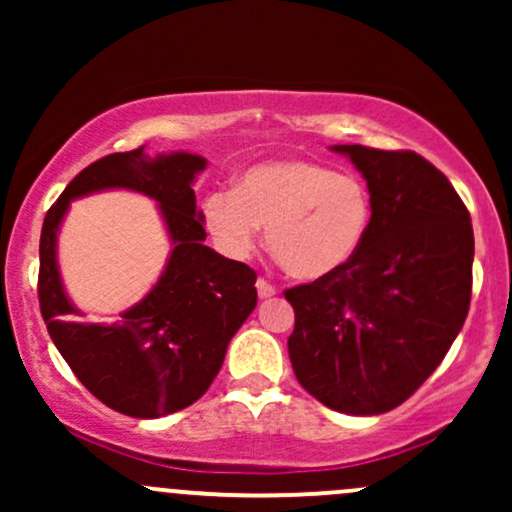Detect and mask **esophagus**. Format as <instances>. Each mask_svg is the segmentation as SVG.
<instances>
[{"label":"esophagus","instance_id":"obj_1","mask_svg":"<svg viewBox=\"0 0 512 512\" xmlns=\"http://www.w3.org/2000/svg\"><path fill=\"white\" fill-rule=\"evenodd\" d=\"M255 286H257V296H260V298H272L274 293H276L274 286L267 284V281H264V279H257Z\"/></svg>","mask_w":512,"mask_h":512}]
</instances>
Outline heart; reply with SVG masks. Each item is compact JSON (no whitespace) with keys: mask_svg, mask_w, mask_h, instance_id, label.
Segmentation results:
<instances>
[{"mask_svg":"<svg viewBox=\"0 0 512 512\" xmlns=\"http://www.w3.org/2000/svg\"><path fill=\"white\" fill-rule=\"evenodd\" d=\"M202 216L231 260H250L264 228L286 272L313 281L354 260L373 223V199L356 175L284 158L248 168L233 192H211Z\"/></svg>","mask_w":512,"mask_h":512,"instance_id":"1","label":"heart"}]
</instances>
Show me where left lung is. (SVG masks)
<instances>
[{
    "mask_svg": "<svg viewBox=\"0 0 512 512\" xmlns=\"http://www.w3.org/2000/svg\"><path fill=\"white\" fill-rule=\"evenodd\" d=\"M330 149L366 180L373 223L346 267L286 291L296 310L289 358L317 402L375 416L414 395L462 330L472 219L450 180L414 151Z\"/></svg>",
    "mask_w": 512,
    "mask_h": 512,
    "instance_id": "8db88e82",
    "label": "left lung"
}]
</instances>
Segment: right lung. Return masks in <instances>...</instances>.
<instances>
[{
    "label": "right lung",
    "mask_w": 512,
    "mask_h": 512,
    "mask_svg": "<svg viewBox=\"0 0 512 512\" xmlns=\"http://www.w3.org/2000/svg\"><path fill=\"white\" fill-rule=\"evenodd\" d=\"M204 168L207 158L190 151L151 158L142 146L110 154L81 170L43 221L38 296L52 342L93 397L134 419H158L197 402L257 305V276L248 264L204 245V216L192 190ZM105 189L154 198L171 252L142 302L113 323H84L63 289L56 240L73 199Z\"/></svg>",
    "instance_id": "1"
}]
</instances>
